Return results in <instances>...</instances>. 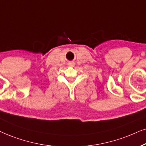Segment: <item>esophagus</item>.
<instances>
[{"label": "esophagus", "mask_w": 146, "mask_h": 146, "mask_svg": "<svg viewBox=\"0 0 146 146\" xmlns=\"http://www.w3.org/2000/svg\"><path fill=\"white\" fill-rule=\"evenodd\" d=\"M75 63L73 61H70V62H69V63H68V65L69 66V67H75Z\"/></svg>", "instance_id": "obj_1"}]
</instances>
